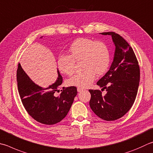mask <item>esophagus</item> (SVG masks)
<instances>
[{"instance_id": "1", "label": "esophagus", "mask_w": 153, "mask_h": 153, "mask_svg": "<svg viewBox=\"0 0 153 153\" xmlns=\"http://www.w3.org/2000/svg\"><path fill=\"white\" fill-rule=\"evenodd\" d=\"M77 91H78V92H81V91H82L83 90V89L82 88H77Z\"/></svg>"}]
</instances>
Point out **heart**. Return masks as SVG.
<instances>
[{"mask_svg":"<svg viewBox=\"0 0 153 153\" xmlns=\"http://www.w3.org/2000/svg\"><path fill=\"white\" fill-rule=\"evenodd\" d=\"M69 55H61L57 65L62 73L67 76L73 74L76 63L82 61L81 73L75 74L67 80V85L85 88L92 84L97 76H102L108 70L110 62V54L108 46L101 41L88 38L75 40L69 49Z\"/></svg>","mask_w":153,"mask_h":153,"instance_id":"obj_1","label":"heart"}]
</instances>
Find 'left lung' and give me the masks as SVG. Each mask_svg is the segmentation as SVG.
Instances as JSON below:
<instances>
[{"label": "left lung", "mask_w": 153, "mask_h": 153, "mask_svg": "<svg viewBox=\"0 0 153 153\" xmlns=\"http://www.w3.org/2000/svg\"><path fill=\"white\" fill-rule=\"evenodd\" d=\"M111 35L115 53L110 69L97 82L107 91L102 95L98 90H89L90 105L96 114L106 121L118 120L132 108L137 95L140 68L132 48L124 39L114 32L102 33Z\"/></svg>", "instance_id": "1"}]
</instances>
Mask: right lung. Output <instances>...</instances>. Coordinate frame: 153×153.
Returning a JSON list of instances; mask_svg holds the SVG:
<instances>
[{"label":"right lung","mask_w":153,"mask_h":153,"mask_svg":"<svg viewBox=\"0 0 153 153\" xmlns=\"http://www.w3.org/2000/svg\"><path fill=\"white\" fill-rule=\"evenodd\" d=\"M16 80L19 96L25 109L31 117L41 124H55L68 114L77 95L76 87H63L59 96H56L63 83L58 71V78L49 88H43L36 85L22 69L19 63Z\"/></svg>","instance_id":"right-lung-1"}]
</instances>
